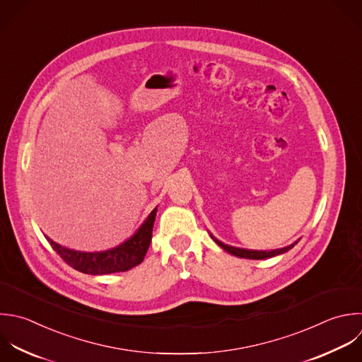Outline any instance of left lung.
Masks as SVG:
<instances>
[{"instance_id":"8db88e82","label":"left lung","mask_w":362,"mask_h":362,"mask_svg":"<svg viewBox=\"0 0 362 362\" xmlns=\"http://www.w3.org/2000/svg\"><path fill=\"white\" fill-rule=\"evenodd\" d=\"M211 238L215 240L216 245H219L223 250H226L228 253L233 255V256H238V257H243V259H256V260H260V259H267V257H273V256H277V255H281V253H286L288 252L298 240H296L294 243L288 245V246H284V247H280V249H273V250H253V249H243V247H235V246H230V245H226L221 240H218L212 233H209Z\"/></svg>"}]
</instances>
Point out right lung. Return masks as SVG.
<instances>
[{"instance_id":"add662e5","label":"right lung","mask_w":362,"mask_h":362,"mask_svg":"<svg viewBox=\"0 0 362 362\" xmlns=\"http://www.w3.org/2000/svg\"><path fill=\"white\" fill-rule=\"evenodd\" d=\"M156 215H157V206L150 212V215L146 218V221L134 232L133 236H130L127 240H124L119 246L107 250H100V252L74 250V249L61 246L59 243L54 242L48 236L45 238L51 243L54 250L75 270H79L86 274H93V276L126 272L136 267L144 260V256L151 242Z\"/></svg>"}]
</instances>
